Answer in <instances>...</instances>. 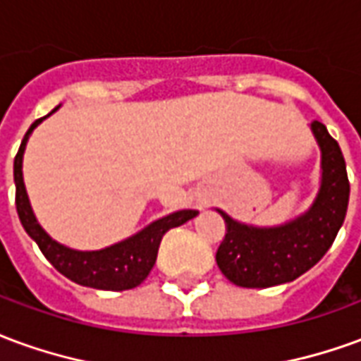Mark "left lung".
<instances>
[{
  "label": "left lung",
  "mask_w": 361,
  "mask_h": 361,
  "mask_svg": "<svg viewBox=\"0 0 361 361\" xmlns=\"http://www.w3.org/2000/svg\"><path fill=\"white\" fill-rule=\"evenodd\" d=\"M311 129L321 147L323 178L310 211L279 228L245 226L219 211L226 222V235L216 251V265L235 286L269 288L292 282L317 265L341 230L350 197L346 162L321 121H313Z\"/></svg>",
  "instance_id": "obj_1"
}]
</instances>
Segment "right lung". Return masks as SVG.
<instances>
[{"instance_id":"right-lung-1","label":"right lung","mask_w":361,"mask_h":361,"mask_svg":"<svg viewBox=\"0 0 361 361\" xmlns=\"http://www.w3.org/2000/svg\"><path fill=\"white\" fill-rule=\"evenodd\" d=\"M42 119L44 118L36 119L30 126L25 139L20 142L15 162H13L15 204H17L20 224L27 230V234L38 243L44 257L56 267V271H59L63 276L73 280L77 284L96 288V290H114V292L139 286L142 280L149 276L150 269L157 263L162 235L170 228L181 226L183 222L197 216V211H180L168 214L164 219L152 222L150 226L141 230L139 234H135L133 238H129L126 242H119L100 251H75L61 245V243L54 242L50 235L44 232L42 226L36 222L30 203H28L27 191H25V183H23V152L27 147L28 135L32 133V129Z\"/></svg>"}]
</instances>
